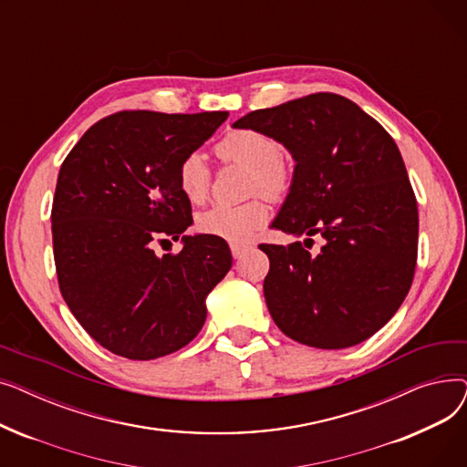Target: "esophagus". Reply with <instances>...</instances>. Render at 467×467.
Here are the masks:
<instances>
[{
	"label": "esophagus",
	"instance_id": "obj_1",
	"mask_svg": "<svg viewBox=\"0 0 467 467\" xmlns=\"http://www.w3.org/2000/svg\"><path fill=\"white\" fill-rule=\"evenodd\" d=\"M248 250L250 246H244V244H231V254L234 259H242Z\"/></svg>",
	"mask_w": 467,
	"mask_h": 467
}]
</instances>
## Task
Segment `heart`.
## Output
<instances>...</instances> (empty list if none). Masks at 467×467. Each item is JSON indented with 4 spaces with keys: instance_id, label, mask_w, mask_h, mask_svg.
Listing matches in <instances>:
<instances>
[{
    "instance_id": "b5f03b06",
    "label": "heart",
    "mask_w": 467,
    "mask_h": 467,
    "mask_svg": "<svg viewBox=\"0 0 467 467\" xmlns=\"http://www.w3.org/2000/svg\"><path fill=\"white\" fill-rule=\"evenodd\" d=\"M215 155L223 162L250 168L252 192L261 191L265 196L280 199L291 185V171L282 157V145L259 130L240 129L229 132L215 145ZM210 180V168L201 153H189L178 164L176 183L183 199L191 204H201L206 199ZM266 221V202L263 199H254L238 206H212L196 219V227L208 236L240 244L250 240L261 227H265Z\"/></svg>"
}]
</instances>
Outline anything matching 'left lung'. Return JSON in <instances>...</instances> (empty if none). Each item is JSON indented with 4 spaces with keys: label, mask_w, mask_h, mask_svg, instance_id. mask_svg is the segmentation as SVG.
<instances>
[{
    "label": "left lung",
    "mask_w": 467,
    "mask_h": 467,
    "mask_svg": "<svg viewBox=\"0 0 467 467\" xmlns=\"http://www.w3.org/2000/svg\"><path fill=\"white\" fill-rule=\"evenodd\" d=\"M284 143L296 159L273 229L320 234L261 244L271 261L263 291L275 324L301 345L340 350L375 335L405 301L419 254V208L398 145L358 104L308 94L238 119Z\"/></svg>",
    "instance_id": "left-lung-1"
}]
</instances>
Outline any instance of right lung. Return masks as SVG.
<instances>
[{
	"label": "right lung",
	"instance_id": "1",
	"mask_svg": "<svg viewBox=\"0 0 467 467\" xmlns=\"http://www.w3.org/2000/svg\"><path fill=\"white\" fill-rule=\"evenodd\" d=\"M227 111H119L92 125L60 166L53 250L60 293L106 350L129 359L176 352L206 322L208 293L233 265L225 240L183 236L191 202L176 183L182 159ZM184 250L159 258L157 241Z\"/></svg>",
	"mask_w": 467,
	"mask_h": 467
}]
</instances>
